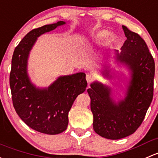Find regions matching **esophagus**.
Here are the masks:
<instances>
[{"mask_svg":"<svg viewBox=\"0 0 158 158\" xmlns=\"http://www.w3.org/2000/svg\"><path fill=\"white\" fill-rule=\"evenodd\" d=\"M86 80H87V82L89 83V82H91L93 80V76H91V75L88 74L87 76H86Z\"/></svg>","mask_w":158,"mask_h":158,"instance_id":"1","label":"esophagus"}]
</instances>
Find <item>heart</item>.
<instances>
[{
	"label": "heart",
	"mask_w": 158,
	"mask_h": 158,
	"mask_svg": "<svg viewBox=\"0 0 158 158\" xmlns=\"http://www.w3.org/2000/svg\"><path fill=\"white\" fill-rule=\"evenodd\" d=\"M108 35V31L106 30H101L98 31L94 35V40L95 41H101L105 39ZM114 40V35L112 34H110L108 36V41H112Z\"/></svg>",
	"instance_id": "b5f03b06"
}]
</instances>
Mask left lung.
Segmentation results:
<instances>
[{
	"instance_id": "8db88e82",
	"label": "left lung",
	"mask_w": 158,
	"mask_h": 158,
	"mask_svg": "<svg viewBox=\"0 0 158 158\" xmlns=\"http://www.w3.org/2000/svg\"><path fill=\"white\" fill-rule=\"evenodd\" d=\"M127 40L116 51L117 61L131 71V80L126 98L116 103L110 89L98 82L87 89L91 98L93 129L108 139H120L135 132L145 117L153 98L154 60L145 41L137 33L123 26ZM107 77L108 71L104 73Z\"/></svg>"
}]
</instances>
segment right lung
I'll use <instances>...</instances> for the list:
<instances>
[{"label": "right lung", "mask_w": 158, "mask_h": 158, "mask_svg": "<svg viewBox=\"0 0 158 158\" xmlns=\"http://www.w3.org/2000/svg\"><path fill=\"white\" fill-rule=\"evenodd\" d=\"M65 23L59 21L32 29L16 47L12 57L10 85L15 110L26 125L48 135L66 130L69 110L76 97L87 87L85 74L60 76L48 88L40 89L29 77L28 58L38 37Z\"/></svg>", "instance_id": "obj_1"}]
</instances>
